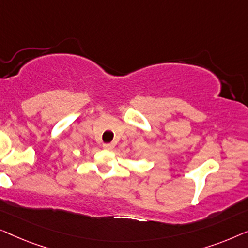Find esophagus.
Listing matches in <instances>:
<instances>
[{"label":"esophagus","mask_w":248,"mask_h":248,"mask_svg":"<svg viewBox=\"0 0 248 248\" xmlns=\"http://www.w3.org/2000/svg\"><path fill=\"white\" fill-rule=\"evenodd\" d=\"M103 148L107 149V151H111V149H113V145L112 144H103Z\"/></svg>","instance_id":"esophagus-1"}]
</instances>
